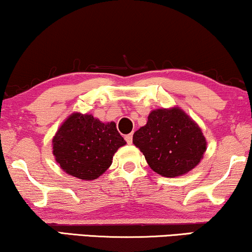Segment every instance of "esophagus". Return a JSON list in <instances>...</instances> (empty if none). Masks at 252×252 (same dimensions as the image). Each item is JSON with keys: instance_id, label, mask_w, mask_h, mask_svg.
Segmentation results:
<instances>
[{"instance_id": "34e87169", "label": "esophagus", "mask_w": 252, "mask_h": 252, "mask_svg": "<svg viewBox=\"0 0 252 252\" xmlns=\"http://www.w3.org/2000/svg\"><path fill=\"white\" fill-rule=\"evenodd\" d=\"M126 143L128 144H131L132 143V134H128V135H126Z\"/></svg>"}]
</instances>
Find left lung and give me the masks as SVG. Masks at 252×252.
I'll return each instance as SVG.
<instances>
[{
    "mask_svg": "<svg viewBox=\"0 0 252 252\" xmlns=\"http://www.w3.org/2000/svg\"><path fill=\"white\" fill-rule=\"evenodd\" d=\"M132 142L150 168L164 177L187 174L198 164L207 149L202 130L178 108L151 111Z\"/></svg>",
    "mask_w": 252,
    "mask_h": 252,
    "instance_id": "left-lung-1",
    "label": "left lung"
}]
</instances>
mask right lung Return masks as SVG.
<instances>
[{
  "label": "right lung",
  "instance_id": "right-lung-1",
  "mask_svg": "<svg viewBox=\"0 0 252 252\" xmlns=\"http://www.w3.org/2000/svg\"><path fill=\"white\" fill-rule=\"evenodd\" d=\"M124 144L114 122L104 124L92 115L76 113L61 126L53 153L66 174L92 181L111 165L114 154Z\"/></svg>",
  "mask_w": 252,
  "mask_h": 252
}]
</instances>
